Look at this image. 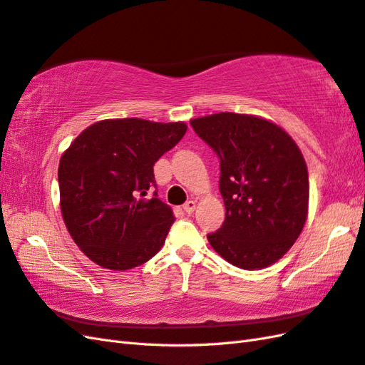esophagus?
I'll return each mask as SVG.
<instances>
[{
	"instance_id": "esophagus-1",
	"label": "esophagus",
	"mask_w": 365,
	"mask_h": 365,
	"mask_svg": "<svg viewBox=\"0 0 365 365\" xmlns=\"http://www.w3.org/2000/svg\"><path fill=\"white\" fill-rule=\"evenodd\" d=\"M182 209H184V212H185V213H189V215H190V213H193V210L196 209V202H195V201H192V200H190V201H187V202L182 205Z\"/></svg>"
}]
</instances>
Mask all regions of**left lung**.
Here are the masks:
<instances>
[{
    "label": "left lung",
    "instance_id": "1",
    "mask_svg": "<svg viewBox=\"0 0 365 365\" xmlns=\"http://www.w3.org/2000/svg\"><path fill=\"white\" fill-rule=\"evenodd\" d=\"M190 124L221 165L225 220L207 240L236 267H269L307 220L309 173L299 147L279 125L253 115L221 112Z\"/></svg>",
    "mask_w": 365,
    "mask_h": 365
}]
</instances>
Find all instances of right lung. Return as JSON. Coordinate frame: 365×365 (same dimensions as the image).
<instances>
[{
	"label": "right lung",
	"mask_w": 365,
	"mask_h": 365,
	"mask_svg": "<svg viewBox=\"0 0 365 365\" xmlns=\"http://www.w3.org/2000/svg\"><path fill=\"white\" fill-rule=\"evenodd\" d=\"M185 123L140 118L88 125L58 167L66 227L81 252L109 270L138 267L161 250L175 221L156 192L153 165L181 141Z\"/></svg>",
	"instance_id": "obj_1"
}]
</instances>
